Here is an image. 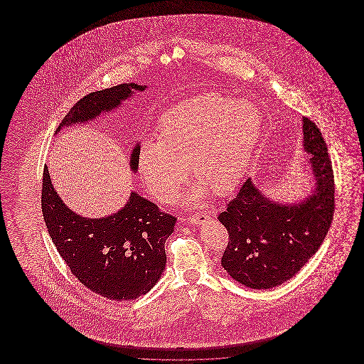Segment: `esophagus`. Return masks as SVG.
<instances>
[{
  "label": "esophagus",
  "mask_w": 364,
  "mask_h": 364,
  "mask_svg": "<svg viewBox=\"0 0 364 364\" xmlns=\"http://www.w3.org/2000/svg\"><path fill=\"white\" fill-rule=\"evenodd\" d=\"M208 220H210V217H208V214L199 213V214H193L192 217H188L187 223L193 224V225H200V224H205Z\"/></svg>",
  "instance_id": "1"
}]
</instances>
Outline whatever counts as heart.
<instances>
[{"label":"heart","mask_w":364,"mask_h":364,"mask_svg":"<svg viewBox=\"0 0 364 364\" xmlns=\"http://www.w3.org/2000/svg\"><path fill=\"white\" fill-rule=\"evenodd\" d=\"M260 114L250 102L208 94L169 109L158 122L156 140L138 150V171L161 203L173 202L183 183H198L187 200L225 196L240 184L259 141Z\"/></svg>","instance_id":"1"}]
</instances>
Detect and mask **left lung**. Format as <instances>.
Returning <instances> with one entry per match:
<instances>
[{"mask_svg":"<svg viewBox=\"0 0 364 364\" xmlns=\"http://www.w3.org/2000/svg\"><path fill=\"white\" fill-rule=\"evenodd\" d=\"M303 150L314 186L300 200H274L251 177L218 220L229 233L221 264L235 281L251 289H270L291 279L325 240L334 213V176L326 143L303 117Z\"/></svg>","mask_w":364,"mask_h":364,"instance_id":"8db88e82","label":"left lung"}]
</instances>
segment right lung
<instances>
[{
    "label": "right lung",
    "mask_w": 364,
    "mask_h": 364,
    "mask_svg": "<svg viewBox=\"0 0 364 364\" xmlns=\"http://www.w3.org/2000/svg\"><path fill=\"white\" fill-rule=\"evenodd\" d=\"M147 86L124 83L90 92L60 122L55 135L68 127L94 122L141 92ZM136 143L129 168L138 172ZM42 213L58 254L72 274L90 291L110 300H135L161 278L165 242L173 233L176 218L132 191L125 206L101 218L83 217L70 210L54 190L48 166L43 169Z\"/></svg>",
    "instance_id": "right-lung-1"
}]
</instances>
